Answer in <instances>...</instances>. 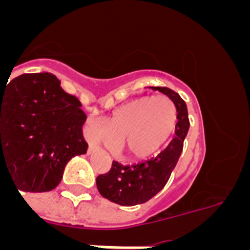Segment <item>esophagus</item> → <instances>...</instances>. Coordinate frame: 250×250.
Listing matches in <instances>:
<instances>
[{
    "instance_id": "1",
    "label": "esophagus",
    "mask_w": 250,
    "mask_h": 250,
    "mask_svg": "<svg viewBox=\"0 0 250 250\" xmlns=\"http://www.w3.org/2000/svg\"><path fill=\"white\" fill-rule=\"evenodd\" d=\"M95 149H96V146H95L94 144H90V145H89V154H91V152L94 151Z\"/></svg>"
}]
</instances>
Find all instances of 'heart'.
I'll list each match as a JSON object with an SVG mask.
<instances>
[{"label": "heart", "mask_w": 250, "mask_h": 250, "mask_svg": "<svg viewBox=\"0 0 250 250\" xmlns=\"http://www.w3.org/2000/svg\"><path fill=\"white\" fill-rule=\"evenodd\" d=\"M178 121L174 103L165 95L140 96L115 110L105 123L89 119L85 135L92 143H103L110 149H124L132 159L155 154L173 135Z\"/></svg>", "instance_id": "obj_1"}]
</instances>
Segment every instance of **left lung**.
I'll use <instances>...</instances> for the list:
<instances>
[{"label":"left lung","instance_id":"1","mask_svg":"<svg viewBox=\"0 0 250 250\" xmlns=\"http://www.w3.org/2000/svg\"><path fill=\"white\" fill-rule=\"evenodd\" d=\"M173 101L178 112L175 136L156 156L134 165L112 161L110 170L96 178V187L104 198L124 207L143 204L165 187L183 151L184 139L189 130L187 104L179 94L167 87H151Z\"/></svg>","mask_w":250,"mask_h":250}]
</instances>
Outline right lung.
<instances>
[{
    "instance_id": "1",
    "label": "right lung",
    "mask_w": 250,
    "mask_h": 250,
    "mask_svg": "<svg viewBox=\"0 0 250 250\" xmlns=\"http://www.w3.org/2000/svg\"><path fill=\"white\" fill-rule=\"evenodd\" d=\"M80 106L48 72L20 75L0 86V174L7 170L17 190H52L68 161L85 154Z\"/></svg>"
}]
</instances>
